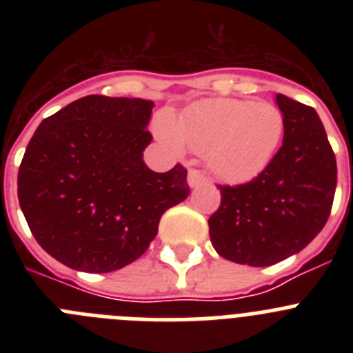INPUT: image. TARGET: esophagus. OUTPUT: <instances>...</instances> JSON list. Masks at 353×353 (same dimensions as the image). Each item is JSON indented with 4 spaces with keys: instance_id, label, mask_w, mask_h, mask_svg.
<instances>
[{
    "instance_id": "esophagus-1",
    "label": "esophagus",
    "mask_w": 353,
    "mask_h": 353,
    "mask_svg": "<svg viewBox=\"0 0 353 353\" xmlns=\"http://www.w3.org/2000/svg\"><path fill=\"white\" fill-rule=\"evenodd\" d=\"M203 182H205V176L201 171L189 170V173H187V183H189V187H192V189H194V187L201 185Z\"/></svg>"
}]
</instances>
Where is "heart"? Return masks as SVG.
Returning <instances> with one entry per match:
<instances>
[{
	"label": "heart",
	"mask_w": 353,
	"mask_h": 353,
	"mask_svg": "<svg viewBox=\"0 0 353 353\" xmlns=\"http://www.w3.org/2000/svg\"><path fill=\"white\" fill-rule=\"evenodd\" d=\"M285 134L281 109L248 99H208L192 104L174 121L157 120V136L171 152L187 148L207 155L217 179L242 183L256 179L276 157Z\"/></svg>",
	"instance_id": "b5f03b06"
}]
</instances>
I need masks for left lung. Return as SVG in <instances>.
Listing matches in <instances>:
<instances>
[{
    "label": "left lung",
    "mask_w": 353,
    "mask_h": 353,
    "mask_svg": "<svg viewBox=\"0 0 353 353\" xmlns=\"http://www.w3.org/2000/svg\"><path fill=\"white\" fill-rule=\"evenodd\" d=\"M285 118L281 148L269 168L242 185H221L208 219L212 245L240 265L269 267L310 244L329 219L338 182L334 152L318 113L277 93Z\"/></svg>",
    "instance_id": "left-lung-1"
}]
</instances>
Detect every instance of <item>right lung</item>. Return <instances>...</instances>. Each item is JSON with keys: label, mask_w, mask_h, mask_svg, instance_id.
I'll use <instances>...</instances> for the list:
<instances>
[{"label": "right lung", "mask_w": 353, "mask_h": 353, "mask_svg": "<svg viewBox=\"0 0 353 353\" xmlns=\"http://www.w3.org/2000/svg\"><path fill=\"white\" fill-rule=\"evenodd\" d=\"M154 102L88 95L35 130L17 174L19 205L42 249L74 270L113 272L138 260L168 208L189 196L185 168L143 161Z\"/></svg>", "instance_id": "obj_1"}]
</instances>
